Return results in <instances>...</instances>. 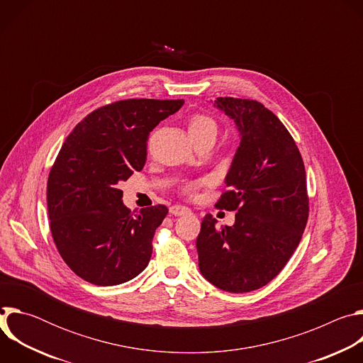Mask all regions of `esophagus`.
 I'll list each match as a JSON object with an SVG mask.
<instances>
[{"label":"esophagus","mask_w":363,"mask_h":363,"mask_svg":"<svg viewBox=\"0 0 363 363\" xmlns=\"http://www.w3.org/2000/svg\"><path fill=\"white\" fill-rule=\"evenodd\" d=\"M169 213H171L172 216L179 217V216L188 214V213H189V208H186V206H182V205H172L171 208H169Z\"/></svg>","instance_id":"obj_1"}]
</instances>
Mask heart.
Listing matches in <instances>:
<instances>
[{
	"label": "heart",
	"mask_w": 363,
	"mask_h": 363,
	"mask_svg": "<svg viewBox=\"0 0 363 363\" xmlns=\"http://www.w3.org/2000/svg\"><path fill=\"white\" fill-rule=\"evenodd\" d=\"M188 129H189V135L191 136H201V135H211L216 138L217 130H218V125L217 122L206 115H195L191 118L189 123H188ZM202 181H188L182 185V191L188 195L194 194L196 191V188L201 185Z\"/></svg>",
	"instance_id": "heart-1"
}]
</instances>
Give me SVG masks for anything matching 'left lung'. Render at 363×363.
<instances>
[{
  "instance_id": "8db88e82",
  "label": "left lung",
  "mask_w": 363,
  "mask_h": 363,
  "mask_svg": "<svg viewBox=\"0 0 363 363\" xmlns=\"http://www.w3.org/2000/svg\"><path fill=\"white\" fill-rule=\"evenodd\" d=\"M241 142L216 206L237 211L234 225L206 214L196 238L201 274L230 293L270 283L297 248L308 218L300 150L280 119L260 101L217 97Z\"/></svg>"
}]
</instances>
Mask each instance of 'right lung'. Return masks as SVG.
I'll return each instance as SVG.
<instances>
[{
  "label": "right lung",
  "instance_id": "1",
  "mask_svg": "<svg viewBox=\"0 0 363 363\" xmlns=\"http://www.w3.org/2000/svg\"><path fill=\"white\" fill-rule=\"evenodd\" d=\"M182 105L184 99L118 100L89 113L65 140L48 174L47 208L59 254L80 279L116 286L146 269L168 208L132 213L119 182L142 171L149 133Z\"/></svg>",
  "mask_w": 363,
  "mask_h": 363
}]
</instances>
